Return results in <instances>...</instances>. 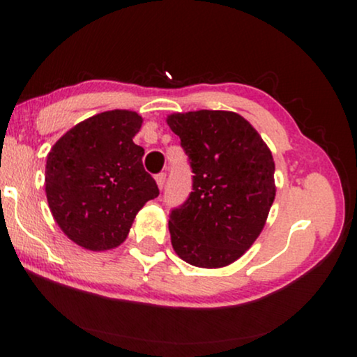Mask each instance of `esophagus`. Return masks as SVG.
Returning a JSON list of instances; mask_svg holds the SVG:
<instances>
[{
	"instance_id": "esophagus-1",
	"label": "esophagus",
	"mask_w": 357,
	"mask_h": 357,
	"mask_svg": "<svg viewBox=\"0 0 357 357\" xmlns=\"http://www.w3.org/2000/svg\"><path fill=\"white\" fill-rule=\"evenodd\" d=\"M155 182H158V187H159V190H162V188H164V185H165V174H164V172H160V174L155 175Z\"/></svg>"
}]
</instances>
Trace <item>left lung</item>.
<instances>
[{
    "mask_svg": "<svg viewBox=\"0 0 357 357\" xmlns=\"http://www.w3.org/2000/svg\"><path fill=\"white\" fill-rule=\"evenodd\" d=\"M193 172V192L170 211L177 255L199 268L231 265L257 241L275 202V160L265 141L234 112L167 116Z\"/></svg>",
    "mask_w": 357,
    "mask_h": 357,
    "instance_id": "8db88e82",
    "label": "left lung"
}]
</instances>
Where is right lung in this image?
Wrapping results in <instances>:
<instances>
[{
	"label": "right lung",
	"instance_id": "1",
	"mask_svg": "<svg viewBox=\"0 0 357 357\" xmlns=\"http://www.w3.org/2000/svg\"><path fill=\"white\" fill-rule=\"evenodd\" d=\"M143 119L109 110L66 131L47 155L45 192L63 232L87 250L119 247L136 214L159 195L133 143Z\"/></svg>",
	"mask_w": 357,
	"mask_h": 357
}]
</instances>
